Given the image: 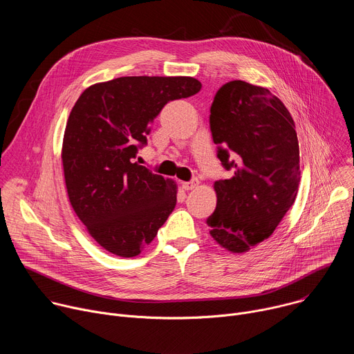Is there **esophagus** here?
<instances>
[{"mask_svg": "<svg viewBox=\"0 0 354 354\" xmlns=\"http://www.w3.org/2000/svg\"><path fill=\"white\" fill-rule=\"evenodd\" d=\"M197 185H198V180L194 178V179H192V180H189V182H183V183H182V187H183L185 190H192V189H194Z\"/></svg>", "mask_w": 354, "mask_h": 354, "instance_id": "1", "label": "esophagus"}]
</instances>
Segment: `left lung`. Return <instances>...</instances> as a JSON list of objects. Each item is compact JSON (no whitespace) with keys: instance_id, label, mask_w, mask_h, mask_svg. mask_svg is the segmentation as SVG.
<instances>
[{"instance_id":"left-lung-1","label":"left lung","mask_w":354,"mask_h":354,"mask_svg":"<svg viewBox=\"0 0 354 354\" xmlns=\"http://www.w3.org/2000/svg\"><path fill=\"white\" fill-rule=\"evenodd\" d=\"M210 130L232 178L214 183L212 236L241 254L269 238L292 206L299 182L295 123L269 89L235 80L216 93Z\"/></svg>"}]
</instances>
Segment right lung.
I'll use <instances>...</instances> for the list:
<instances>
[{"mask_svg": "<svg viewBox=\"0 0 354 354\" xmlns=\"http://www.w3.org/2000/svg\"><path fill=\"white\" fill-rule=\"evenodd\" d=\"M200 89L190 77H120L86 88L75 102L62 154L70 203L113 255H138L174 212V182L136 158L162 108Z\"/></svg>", "mask_w": 354, "mask_h": 354, "instance_id": "right-lung-1", "label": "right lung"}]
</instances>
